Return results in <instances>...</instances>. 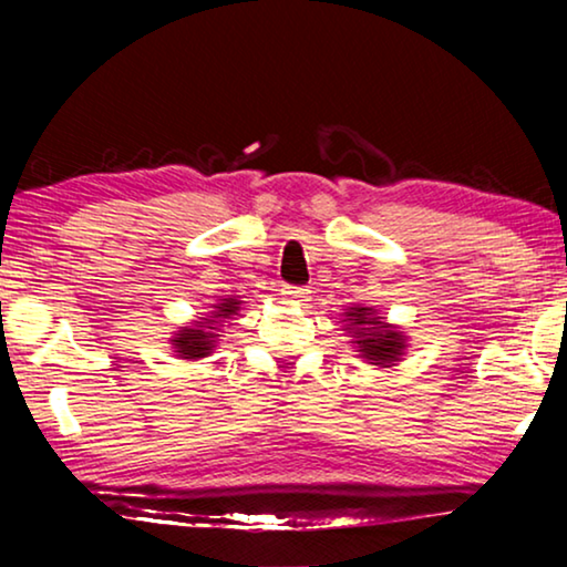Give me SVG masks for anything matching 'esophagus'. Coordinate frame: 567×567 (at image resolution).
Here are the masks:
<instances>
[{
  "mask_svg": "<svg viewBox=\"0 0 567 567\" xmlns=\"http://www.w3.org/2000/svg\"><path fill=\"white\" fill-rule=\"evenodd\" d=\"M280 295H282L285 302H295V305H302L307 300L305 287H290V285H287V287H282Z\"/></svg>",
  "mask_w": 567,
  "mask_h": 567,
  "instance_id": "34e87169",
  "label": "esophagus"
}]
</instances>
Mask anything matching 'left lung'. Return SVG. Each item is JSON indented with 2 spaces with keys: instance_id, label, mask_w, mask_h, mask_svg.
I'll list each match as a JSON object with an SVG mask.
<instances>
[{
  "instance_id": "obj_1",
  "label": "left lung",
  "mask_w": 567,
  "mask_h": 567,
  "mask_svg": "<svg viewBox=\"0 0 567 567\" xmlns=\"http://www.w3.org/2000/svg\"><path fill=\"white\" fill-rule=\"evenodd\" d=\"M344 315V332L352 338V344L360 352V358L375 368H392L408 350V334L398 324H390L385 318H380L375 307H348Z\"/></svg>"
}]
</instances>
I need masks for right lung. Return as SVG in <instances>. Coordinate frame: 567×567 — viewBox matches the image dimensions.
<instances>
[{"instance_id": "obj_1", "label": "right lung", "mask_w": 567, "mask_h": 567, "mask_svg": "<svg viewBox=\"0 0 567 567\" xmlns=\"http://www.w3.org/2000/svg\"><path fill=\"white\" fill-rule=\"evenodd\" d=\"M239 305H243V300L227 295L223 300H217V305H213V312H207L205 318L179 328L169 340L172 350L177 352V358L195 362L207 358V354H213L217 348V338H223V334H219L225 328L223 322L233 320V315L239 312Z\"/></svg>"}]
</instances>
